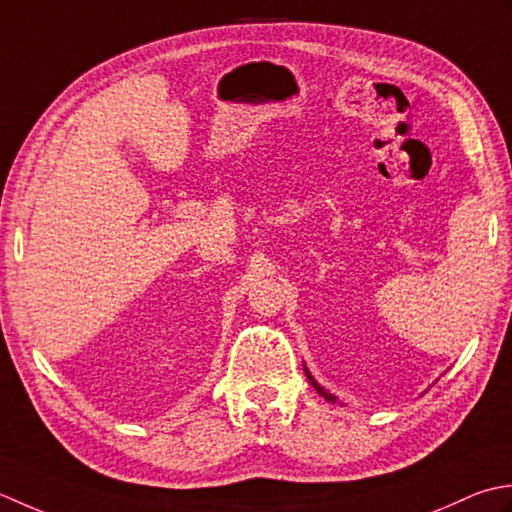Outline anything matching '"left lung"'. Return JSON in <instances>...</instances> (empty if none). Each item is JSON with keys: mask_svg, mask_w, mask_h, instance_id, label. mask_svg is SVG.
I'll return each mask as SVG.
<instances>
[{"mask_svg": "<svg viewBox=\"0 0 512 512\" xmlns=\"http://www.w3.org/2000/svg\"><path fill=\"white\" fill-rule=\"evenodd\" d=\"M305 373H307V378H309V382H311V384H314V387H316V391H318V393L322 395V398H325L327 402H336V395H331V393H329L327 389H322V387H320V384H318V382L314 380V375H311V373H309L307 369H305Z\"/></svg>", "mask_w": 512, "mask_h": 512, "instance_id": "8db88e82", "label": "left lung"}]
</instances>
